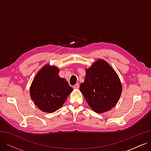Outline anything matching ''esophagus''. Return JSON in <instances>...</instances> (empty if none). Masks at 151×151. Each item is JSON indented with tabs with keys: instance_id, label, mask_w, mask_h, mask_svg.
<instances>
[{
	"instance_id": "esophagus-1",
	"label": "esophagus",
	"mask_w": 151,
	"mask_h": 151,
	"mask_svg": "<svg viewBox=\"0 0 151 151\" xmlns=\"http://www.w3.org/2000/svg\"><path fill=\"white\" fill-rule=\"evenodd\" d=\"M73 88H74V89H79V83L76 84L74 86V87H73Z\"/></svg>"
}]
</instances>
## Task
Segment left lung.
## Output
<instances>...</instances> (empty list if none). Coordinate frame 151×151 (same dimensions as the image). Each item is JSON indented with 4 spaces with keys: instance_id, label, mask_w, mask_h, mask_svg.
I'll return each instance as SVG.
<instances>
[{
    "instance_id": "8db88e82",
    "label": "left lung",
    "mask_w": 151,
    "mask_h": 151,
    "mask_svg": "<svg viewBox=\"0 0 151 151\" xmlns=\"http://www.w3.org/2000/svg\"><path fill=\"white\" fill-rule=\"evenodd\" d=\"M80 91L87 103L98 113L113 108L122 92L120 80L116 72L103 60H98L86 70Z\"/></svg>"
}]
</instances>
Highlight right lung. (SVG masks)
<instances>
[{"instance_id":"add662e5","label":"right lung","mask_w":151,"mask_h":151,"mask_svg":"<svg viewBox=\"0 0 151 151\" xmlns=\"http://www.w3.org/2000/svg\"><path fill=\"white\" fill-rule=\"evenodd\" d=\"M58 68L47 65L34 78L30 88V96L41 110L53 113L60 108L73 88L65 79L58 75Z\"/></svg>"}]
</instances>
